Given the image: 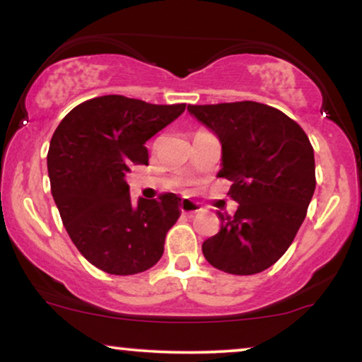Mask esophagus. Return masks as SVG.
Returning a JSON list of instances; mask_svg holds the SVG:
<instances>
[{
  "instance_id": "1",
  "label": "esophagus",
  "mask_w": 362,
  "mask_h": 362,
  "mask_svg": "<svg viewBox=\"0 0 362 362\" xmlns=\"http://www.w3.org/2000/svg\"><path fill=\"white\" fill-rule=\"evenodd\" d=\"M180 209H181L182 214L192 216V214H197V212H201L202 206L197 204V202H194V201H191V199H181Z\"/></svg>"
}]
</instances>
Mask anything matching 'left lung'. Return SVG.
I'll return each mask as SVG.
<instances>
[{
  "label": "left lung",
  "mask_w": 362,
  "mask_h": 362,
  "mask_svg": "<svg viewBox=\"0 0 362 362\" xmlns=\"http://www.w3.org/2000/svg\"><path fill=\"white\" fill-rule=\"evenodd\" d=\"M219 138L217 176L232 181L234 216L217 212L221 230L202 244L212 267L254 275L275 264L303 224L315 192L313 146L298 123L257 102L187 105Z\"/></svg>",
  "instance_id": "8db88e82"
}]
</instances>
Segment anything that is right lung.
Instances as JSON below:
<instances>
[{"label":"right lung","mask_w":362,"mask_h":362,"mask_svg":"<svg viewBox=\"0 0 362 362\" xmlns=\"http://www.w3.org/2000/svg\"><path fill=\"white\" fill-rule=\"evenodd\" d=\"M185 108L103 95L72 108L54 132L47 153L54 202L69 237L97 269L135 275L161 259L181 197L166 192L133 206L125 177L132 166L148 165L145 143Z\"/></svg>","instance_id":"right-lung-1"}]
</instances>
